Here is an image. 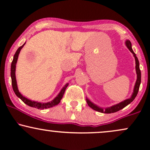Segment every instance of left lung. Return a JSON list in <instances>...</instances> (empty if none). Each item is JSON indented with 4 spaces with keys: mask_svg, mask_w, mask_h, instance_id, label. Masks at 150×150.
<instances>
[{
    "mask_svg": "<svg viewBox=\"0 0 150 150\" xmlns=\"http://www.w3.org/2000/svg\"><path fill=\"white\" fill-rule=\"evenodd\" d=\"M125 46H127V48L129 49V51L131 52L132 54H133L134 58H135V70H136V74H137V80H136L135 86H134V89H133V92H132L131 97L128 99H125V100L121 101V102L118 103V104L113 105V106H110V107H107V108H102L100 107V106H97L95 104L92 102L87 97L86 99V101H87V104L90 108H92V109L95 110V111H98V112H101V113H115L116 111H120V109L123 108L125 107L126 106H128L129 104L132 102V101L135 99V98L137 96V92H138L139 88H140V85L141 83V72L140 70V63H139V61L137 59V57L136 56V54L134 53L133 50L132 49V44L131 42H130L129 40H126L125 41Z\"/></svg>",
    "mask_w": 150,
    "mask_h": 150,
    "instance_id": "1",
    "label": "left lung"
}]
</instances>
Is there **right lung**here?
<instances>
[{
	"mask_svg": "<svg viewBox=\"0 0 150 150\" xmlns=\"http://www.w3.org/2000/svg\"><path fill=\"white\" fill-rule=\"evenodd\" d=\"M25 44H26V42L23 44V45L18 48V49L17 50V51L15 53L14 57H13V61H12V63H11V69H10L11 73H10V76H11L12 86H13V91H14L15 94H16L17 97L20 98V99H21V100L23 101L25 104L31 106V107L38 108V109H44V108H49L53 107V106H56V105H58V104H59L60 101H61V99L63 98V94H64V92L65 91V89L67 88V87H68V85H69L68 83L65 84V85H64V87L61 89V92L58 93V95L56 96V97H55L52 101H49V102H46V103L38 102V101L30 100V99H27V97H24L21 93L19 92L18 85H17L16 76H15V70H16V64H17V62H18L19 54H20V51H21V49L23 48V46H25Z\"/></svg>",
	"mask_w": 150,
	"mask_h": 150,
	"instance_id": "add662e5",
	"label": "right lung"
}]
</instances>
